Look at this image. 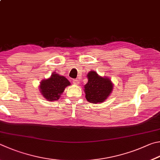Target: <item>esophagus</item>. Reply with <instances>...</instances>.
Instances as JSON below:
<instances>
[{"instance_id":"obj_1","label":"esophagus","mask_w":160,"mask_h":160,"mask_svg":"<svg viewBox=\"0 0 160 160\" xmlns=\"http://www.w3.org/2000/svg\"><path fill=\"white\" fill-rule=\"evenodd\" d=\"M73 83H74V85H78L80 83V82H79V80L78 79H74L73 80Z\"/></svg>"}]
</instances>
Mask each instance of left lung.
I'll use <instances>...</instances> for the list:
<instances>
[{"label":"left lung","instance_id":"8db88e82","mask_svg":"<svg viewBox=\"0 0 160 160\" xmlns=\"http://www.w3.org/2000/svg\"><path fill=\"white\" fill-rule=\"evenodd\" d=\"M88 82L83 91L87 101L94 104L103 102L112 92L114 84L110 78L101 77L96 72L91 71L87 74Z\"/></svg>","mask_w":160,"mask_h":160}]
</instances>
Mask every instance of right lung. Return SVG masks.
<instances>
[{
    "label": "right lung",
    "instance_id": "right-lung-1",
    "mask_svg": "<svg viewBox=\"0 0 160 160\" xmlns=\"http://www.w3.org/2000/svg\"><path fill=\"white\" fill-rule=\"evenodd\" d=\"M70 82L64 76L53 72L48 78L42 80L39 85V91L48 101H56L60 98Z\"/></svg>",
    "mask_w": 160,
    "mask_h": 160
}]
</instances>
